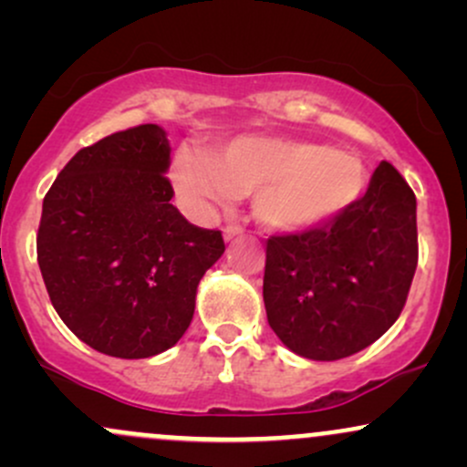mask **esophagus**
<instances>
[{
    "label": "esophagus",
    "instance_id": "1",
    "mask_svg": "<svg viewBox=\"0 0 467 467\" xmlns=\"http://www.w3.org/2000/svg\"><path fill=\"white\" fill-rule=\"evenodd\" d=\"M241 234H244V228H239V226H226V228H223V239H226V241L237 239V237H241Z\"/></svg>",
    "mask_w": 467,
    "mask_h": 467
}]
</instances>
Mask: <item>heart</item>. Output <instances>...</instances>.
Returning <instances> with one entry per match:
<instances>
[{"mask_svg": "<svg viewBox=\"0 0 467 467\" xmlns=\"http://www.w3.org/2000/svg\"><path fill=\"white\" fill-rule=\"evenodd\" d=\"M367 182L356 153L292 138L239 136L213 149L182 147L171 184L186 213L202 219L252 192V213L278 233L309 230L345 213Z\"/></svg>", "mask_w": 467, "mask_h": 467, "instance_id": "obj_1", "label": "heart"}]
</instances>
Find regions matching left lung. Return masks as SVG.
I'll use <instances>...</instances> for the list:
<instances>
[{
  "label": "left lung",
  "instance_id": "obj_1",
  "mask_svg": "<svg viewBox=\"0 0 467 467\" xmlns=\"http://www.w3.org/2000/svg\"><path fill=\"white\" fill-rule=\"evenodd\" d=\"M415 267V192L379 162L364 197L329 223L267 239V323L307 360L353 356L400 318Z\"/></svg>",
  "mask_w": 467,
  "mask_h": 467
}]
</instances>
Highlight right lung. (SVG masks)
I'll use <instances>...</instances> for the list:
<instances>
[{"mask_svg": "<svg viewBox=\"0 0 467 467\" xmlns=\"http://www.w3.org/2000/svg\"><path fill=\"white\" fill-rule=\"evenodd\" d=\"M171 144L158 125L85 147L47 191L36 259L57 314L105 356L140 360L175 345L197 285L223 254L222 233L171 203Z\"/></svg>", "mask_w": 467, "mask_h": 467, "instance_id": "obj_1", "label": "right lung"}]
</instances>
